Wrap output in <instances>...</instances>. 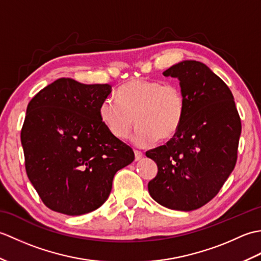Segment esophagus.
I'll return each instance as SVG.
<instances>
[{
    "instance_id": "esophagus-1",
    "label": "esophagus",
    "mask_w": 261,
    "mask_h": 261,
    "mask_svg": "<svg viewBox=\"0 0 261 261\" xmlns=\"http://www.w3.org/2000/svg\"><path fill=\"white\" fill-rule=\"evenodd\" d=\"M135 158L136 160H140L142 158V152L139 150H135Z\"/></svg>"
}]
</instances>
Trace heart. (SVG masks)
<instances>
[{
  "label": "heart",
  "instance_id": "obj_1",
  "mask_svg": "<svg viewBox=\"0 0 261 261\" xmlns=\"http://www.w3.org/2000/svg\"><path fill=\"white\" fill-rule=\"evenodd\" d=\"M115 96L116 99H103L98 109L99 119L110 134L121 140L129 136L136 121L138 126L132 141L138 147L151 145L158 138L170 139L185 119L186 98L177 84L132 80L121 85Z\"/></svg>",
  "mask_w": 261,
  "mask_h": 261
}]
</instances>
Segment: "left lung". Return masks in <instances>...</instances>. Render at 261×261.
I'll return each instance as SVG.
<instances>
[{"mask_svg":"<svg viewBox=\"0 0 261 261\" xmlns=\"http://www.w3.org/2000/svg\"><path fill=\"white\" fill-rule=\"evenodd\" d=\"M163 74L178 79L186 113L166 145L146 152L158 166L148 191L163 206L187 212L208 203L234 169L241 120L230 88L206 65L184 60Z\"/></svg>","mask_w":261,"mask_h":261,"instance_id":"obj_1","label":"left lung"}]
</instances>
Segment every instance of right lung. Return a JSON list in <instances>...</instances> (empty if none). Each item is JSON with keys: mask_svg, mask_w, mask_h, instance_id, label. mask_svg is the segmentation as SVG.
I'll return each instance as SVG.
<instances>
[{"mask_svg": "<svg viewBox=\"0 0 261 261\" xmlns=\"http://www.w3.org/2000/svg\"><path fill=\"white\" fill-rule=\"evenodd\" d=\"M111 91L109 84L59 79L28 104L21 130L27 175L53 211L82 215L98 208L116 171L135 160L134 150L99 119Z\"/></svg>", "mask_w": 261, "mask_h": 261, "instance_id": "right-lung-1", "label": "right lung"}]
</instances>
